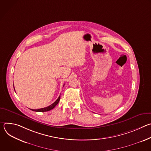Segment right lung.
I'll use <instances>...</instances> for the list:
<instances>
[{
    "instance_id": "right-lung-1",
    "label": "right lung",
    "mask_w": 151,
    "mask_h": 151,
    "mask_svg": "<svg viewBox=\"0 0 151 151\" xmlns=\"http://www.w3.org/2000/svg\"><path fill=\"white\" fill-rule=\"evenodd\" d=\"M15 90V89H14ZM60 99V96L58 97V98L57 99V100L54 102L52 104H51L50 106L46 107H44V108H40V109H31L33 111H35V112H47V111H49L51 109H52L53 108H54V107L58 103Z\"/></svg>"
}]
</instances>
